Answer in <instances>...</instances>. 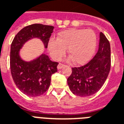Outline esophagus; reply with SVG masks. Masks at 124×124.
Returning <instances> with one entry per match:
<instances>
[{
    "label": "esophagus",
    "instance_id": "34e87169",
    "mask_svg": "<svg viewBox=\"0 0 124 124\" xmlns=\"http://www.w3.org/2000/svg\"><path fill=\"white\" fill-rule=\"evenodd\" d=\"M64 66H65V65H63V64H62V63H59V64H58V65H57V69H58V70H59V69H62V68H63Z\"/></svg>",
    "mask_w": 124,
    "mask_h": 124
}]
</instances>
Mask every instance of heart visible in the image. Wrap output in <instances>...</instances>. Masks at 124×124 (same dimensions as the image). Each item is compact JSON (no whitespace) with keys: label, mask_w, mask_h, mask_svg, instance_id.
Instances as JSON below:
<instances>
[{"label":"heart","mask_w":124,"mask_h":124,"mask_svg":"<svg viewBox=\"0 0 124 124\" xmlns=\"http://www.w3.org/2000/svg\"><path fill=\"white\" fill-rule=\"evenodd\" d=\"M97 37L92 30L69 29L59 33L57 39L52 38L47 48L50 55L58 61L65 54L66 49L70 60L78 65L87 63L94 54L96 48Z\"/></svg>","instance_id":"heart-1"}]
</instances>
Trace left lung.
Returning <instances> with one entry per match:
<instances>
[{"label":"left lung","instance_id":"1","mask_svg":"<svg viewBox=\"0 0 124 124\" xmlns=\"http://www.w3.org/2000/svg\"><path fill=\"white\" fill-rule=\"evenodd\" d=\"M110 69V43L100 32L98 50L94 57L84 66L72 68V74L67 79L69 89L74 94L79 96L94 94L103 86Z\"/></svg>","mask_w":124,"mask_h":124}]
</instances>
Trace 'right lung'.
I'll return each mask as SVG.
<instances>
[{"label": "right lung", "mask_w": 124, "mask_h": 124, "mask_svg": "<svg viewBox=\"0 0 124 124\" xmlns=\"http://www.w3.org/2000/svg\"><path fill=\"white\" fill-rule=\"evenodd\" d=\"M52 26L33 24L23 28L14 37L11 45L10 69L15 85L24 94L35 97L43 94L48 89L51 76L57 72L58 63L51 61L42 54L31 61H24L20 55L21 49L31 39H40L45 48L54 31Z\"/></svg>", "instance_id": "1"}]
</instances>
